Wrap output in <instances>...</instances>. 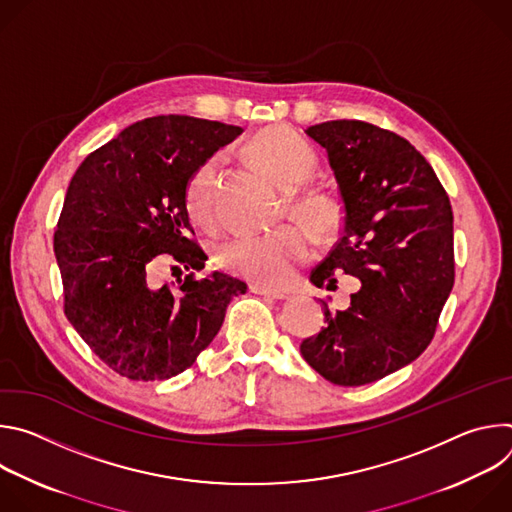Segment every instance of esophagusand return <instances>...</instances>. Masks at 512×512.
Listing matches in <instances>:
<instances>
[{
    "label": "esophagus",
    "mask_w": 512,
    "mask_h": 512,
    "mask_svg": "<svg viewBox=\"0 0 512 512\" xmlns=\"http://www.w3.org/2000/svg\"><path fill=\"white\" fill-rule=\"evenodd\" d=\"M249 291L251 294H257V296H263V298H269V300H285L287 294L281 289H271V287H265V285H249Z\"/></svg>",
    "instance_id": "1"
}]
</instances>
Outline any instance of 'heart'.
<instances>
[{"mask_svg": "<svg viewBox=\"0 0 512 512\" xmlns=\"http://www.w3.org/2000/svg\"><path fill=\"white\" fill-rule=\"evenodd\" d=\"M249 154L261 170L291 190L287 196L291 214L318 233L332 229L338 216L334 200L316 190H296L318 168L314 148L300 133L283 125L269 127L253 137ZM214 178L216 162L208 160L192 174L186 186V210L190 221L200 229H212L216 223ZM214 257L218 267L233 275L279 285L291 279L298 265L310 257V241L302 229L285 225L263 235H235L216 247Z\"/></svg>", "mask_w": 512, "mask_h": 512, "instance_id": "1", "label": "heart"}]
</instances>
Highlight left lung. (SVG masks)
Instances as JSON below:
<instances>
[{
  "instance_id": "8db88e82",
  "label": "left lung",
  "mask_w": 512,
  "mask_h": 512,
  "mask_svg": "<svg viewBox=\"0 0 512 512\" xmlns=\"http://www.w3.org/2000/svg\"><path fill=\"white\" fill-rule=\"evenodd\" d=\"M328 154L342 198V233L310 281L360 283L346 310L300 344L310 367L340 387L375 383L431 342L454 287L450 198L413 145L373 123L338 119L306 129Z\"/></svg>"
}]
</instances>
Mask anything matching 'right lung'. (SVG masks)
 Here are the masks:
<instances>
[{
    "label": "right lung",
    "instance_id": "1",
    "mask_svg": "<svg viewBox=\"0 0 512 512\" xmlns=\"http://www.w3.org/2000/svg\"><path fill=\"white\" fill-rule=\"evenodd\" d=\"M241 133L188 115L148 117L89 154L68 184L54 233L64 314L121 377L164 381L192 367L247 291L221 271L194 277L208 257L184 200L192 174ZM162 258L191 271L176 290L149 285Z\"/></svg>",
    "mask_w": 512,
    "mask_h": 512
}]
</instances>
